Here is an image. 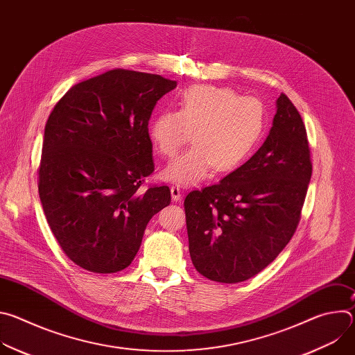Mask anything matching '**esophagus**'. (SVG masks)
I'll return each instance as SVG.
<instances>
[{"instance_id":"34e87169","label":"esophagus","mask_w":355,"mask_h":355,"mask_svg":"<svg viewBox=\"0 0 355 355\" xmlns=\"http://www.w3.org/2000/svg\"><path fill=\"white\" fill-rule=\"evenodd\" d=\"M170 191H171V198H173V200H180L181 199V188L180 187H175V185H173L171 188H170Z\"/></svg>"}]
</instances>
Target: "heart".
Here are the masks:
<instances>
[{
	"label": "heart",
	"mask_w": 355,
	"mask_h": 355,
	"mask_svg": "<svg viewBox=\"0 0 355 355\" xmlns=\"http://www.w3.org/2000/svg\"><path fill=\"white\" fill-rule=\"evenodd\" d=\"M266 130V111L254 96H240L226 87L193 85L185 89L178 111H164L150 123L155 148L173 157L189 140L193 144L164 170L177 185H196L215 168L229 173L245 163Z\"/></svg>",
	"instance_id": "heart-1"
}]
</instances>
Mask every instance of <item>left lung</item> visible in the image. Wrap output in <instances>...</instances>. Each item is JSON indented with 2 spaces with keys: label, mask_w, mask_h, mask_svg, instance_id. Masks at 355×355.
I'll return each instance as SVG.
<instances>
[{
  "label": "left lung",
  "mask_w": 355,
  "mask_h": 355,
  "mask_svg": "<svg viewBox=\"0 0 355 355\" xmlns=\"http://www.w3.org/2000/svg\"><path fill=\"white\" fill-rule=\"evenodd\" d=\"M311 177L306 128L281 94L272 128L254 156L184 200L196 271L223 284L243 282L263 271L292 239Z\"/></svg>",
  "instance_id": "left-lung-1"
}]
</instances>
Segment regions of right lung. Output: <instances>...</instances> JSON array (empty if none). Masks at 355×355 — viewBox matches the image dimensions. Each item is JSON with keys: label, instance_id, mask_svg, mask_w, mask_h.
I'll use <instances>...</instances> for the list:
<instances>
[{"label": "right lung", "instance_id": "right-lung-1", "mask_svg": "<svg viewBox=\"0 0 355 355\" xmlns=\"http://www.w3.org/2000/svg\"><path fill=\"white\" fill-rule=\"evenodd\" d=\"M177 81L111 70L71 87L50 114L39 196L66 256L84 270H125L148 220L170 205L167 185L140 189L155 171L148 121Z\"/></svg>", "mask_w": 355, "mask_h": 355}]
</instances>
